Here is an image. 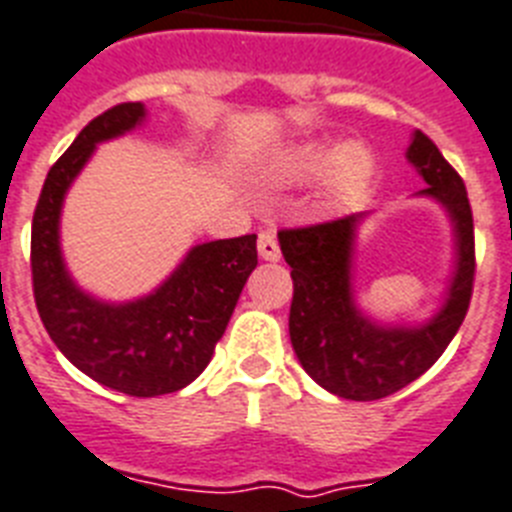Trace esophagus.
I'll list each match as a JSON object with an SVG mask.
<instances>
[{"label": "esophagus", "mask_w": 512, "mask_h": 512, "mask_svg": "<svg viewBox=\"0 0 512 512\" xmlns=\"http://www.w3.org/2000/svg\"><path fill=\"white\" fill-rule=\"evenodd\" d=\"M257 252H260V257L268 260V263H276L278 257H281L276 231H270V228L268 231H260V236H257Z\"/></svg>", "instance_id": "1"}]
</instances>
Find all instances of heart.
Wrapping results in <instances>:
<instances>
[{"label":"heart","mask_w":512,"mask_h":512,"mask_svg":"<svg viewBox=\"0 0 512 512\" xmlns=\"http://www.w3.org/2000/svg\"><path fill=\"white\" fill-rule=\"evenodd\" d=\"M321 173L323 194L328 205L344 207L360 199L376 176V157L365 144H344L336 147L334 141H310L302 144L289 162V176L294 181H313Z\"/></svg>","instance_id":"heart-1"}]
</instances>
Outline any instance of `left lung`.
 Returning a JSON list of instances; mask_svg holds the SVG:
<instances>
[{"instance_id": "1", "label": "left lung", "mask_w": 512, "mask_h": 512, "mask_svg": "<svg viewBox=\"0 0 512 512\" xmlns=\"http://www.w3.org/2000/svg\"><path fill=\"white\" fill-rule=\"evenodd\" d=\"M407 160L429 184L421 194H429L447 207L458 236V270L450 297L426 326H376L355 307L350 284L352 239L363 215L352 213L326 223L278 231L281 252L294 281L289 310L292 347L307 376L344 400H384L423 376L458 334L471 305L476 242L463 178L423 131H415Z\"/></svg>"}]
</instances>
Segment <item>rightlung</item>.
<instances>
[{"label":"right lung","mask_w":512,"mask_h":512,"mask_svg":"<svg viewBox=\"0 0 512 512\" xmlns=\"http://www.w3.org/2000/svg\"><path fill=\"white\" fill-rule=\"evenodd\" d=\"M141 118V102L110 107L49 168L33 210L31 276L41 323L78 371L115 392L160 397L207 368L257 265V236L199 244L155 294L128 305L99 302L73 284L60 255L65 191L99 141L126 134Z\"/></svg>","instance_id":"1"}]
</instances>
